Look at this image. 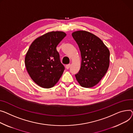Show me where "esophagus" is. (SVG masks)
<instances>
[{"mask_svg": "<svg viewBox=\"0 0 133 133\" xmlns=\"http://www.w3.org/2000/svg\"><path fill=\"white\" fill-rule=\"evenodd\" d=\"M70 65H70V64H68V65H66V69H69V67H70Z\"/></svg>", "mask_w": 133, "mask_h": 133, "instance_id": "34e87169", "label": "esophagus"}]
</instances>
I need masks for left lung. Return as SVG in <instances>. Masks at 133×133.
I'll return each mask as SVG.
<instances>
[{
	"mask_svg": "<svg viewBox=\"0 0 133 133\" xmlns=\"http://www.w3.org/2000/svg\"><path fill=\"white\" fill-rule=\"evenodd\" d=\"M72 35L81 56V68L75 74L76 80L82 87H93L108 71L110 51L99 37L91 32L78 30Z\"/></svg>",
	"mask_w": 133,
	"mask_h": 133,
	"instance_id": "left-lung-1",
	"label": "left lung"
}]
</instances>
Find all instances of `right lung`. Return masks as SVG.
Segmentation results:
<instances>
[{
	"instance_id": "right-lung-1",
	"label": "right lung",
	"mask_w": 133,
	"mask_h": 133,
	"mask_svg": "<svg viewBox=\"0 0 133 133\" xmlns=\"http://www.w3.org/2000/svg\"><path fill=\"white\" fill-rule=\"evenodd\" d=\"M63 31H51L35 39L25 57V65L32 80L44 88L55 85L65 67L57 51L58 44L65 36Z\"/></svg>"
}]
</instances>
